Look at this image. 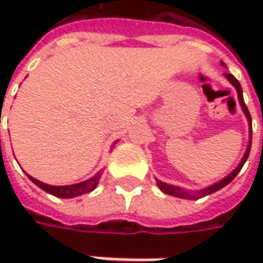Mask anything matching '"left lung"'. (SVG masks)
I'll return each instance as SVG.
<instances>
[{
	"instance_id": "1",
	"label": "left lung",
	"mask_w": 263,
	"mask_h": 263,
	"mask_svg": "<svg viewBox=\"0 0 263 263\" xmlns=\"http://www.w3.org/2000/svg\"><path fill=\"white\" fill-rule=\"evenodd\" d=\"M222 66L226 67L224 63H221ZM224 76L227 77V80L233 85V86L236 87V90H237V96H238V102H240V106H241V109H243V112H245V116L248 118V123H249V143L248 147H246V152H245V155L241 158V161H240V164H238L237 167L234 168L227 177H224L222 180H219L217 183H214V184H211V186L205 187V189H202V190H186V189H181V187L178 186H173V184H168V183H164V181H161V180H157V184L158 187L164 192V193H167V195H171V196L174 197H180V199H199V197H203L208 196V195H211V193H215L217 190L219 189H222V187H226L227 184H230L233 180H234V177L237 176L238 173H240V170L241 167L245 165V162H246V159L249 158V154H250V146H252V117H250V112H249L248 106L245 104V99H243V90H241V86H240V83H238V80L236 77L233 76V74H230V73H224Z\"/></svg>"
}]
</instances>
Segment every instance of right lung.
Wrapping results in <instances>:
<instances>
[{
	"mask_svg": "<svg viewBox=\"0 0 263 263\" xmlns=\"http://www.w3.org/2000/svg\"><path fill=\"white\" fill-rule=\"evenodd\" d=\"M116 145V143H114ZM112 145V146H114ZM102 176V171H98L95 176L87 178L85 181H80V183H76V184H68V186H51V184H46V183H42L39 180H36L32 176L27 177L35 183L36 186L41 187L42 190H45L46 193L52 195V196L57 197H63V199H70V197H76L80 196V195H85V193H89L92 190H95L98 183H99V178Z\"/></svg>",
	"mask_w": 263,
	"mask_h": 263,
	"instance_id": "right-lung-1",
	"label": "right lung"
}]
</instances>
